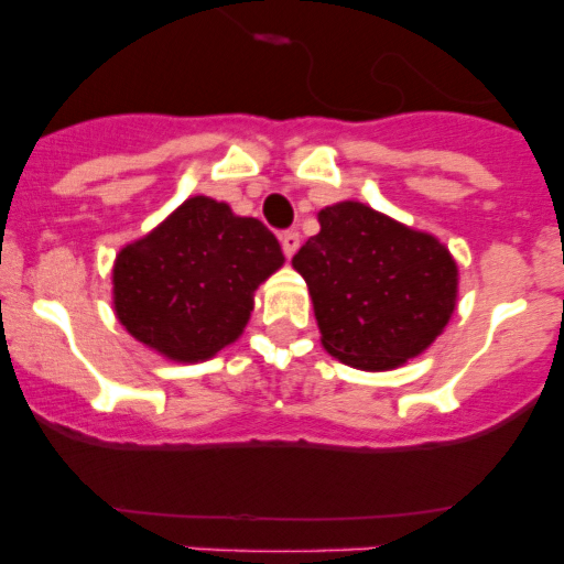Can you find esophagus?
Masks as SVG:
<instances>
[{
  "label": "esophagus",
  "mask_w": 564,
  "mask_h": 564,
  "mask_svg": "<svg viewBox=\"0 0 564 564\" xmlns=\"http://www.w3.org/2000/svg\"><path fill=\"white\" fill-rule=\"evenodd\" d=\"M279 242H282V251H285V257L291 259L293 253L299 251V242H302V237H299V231H282L279 234Z\"/></svg>",
  "instance_id": "34e87169"
}]
</instances>
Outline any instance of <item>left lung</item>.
I'll list each match as a JSON object with an SVG mask.
<instances>
[{
    "label": "left lung",
    "instance_id": "left-lung-1",
    "mask_svg": "<svg viewBox=\"0 0 564 564\" xmlns=\"http://www.w3.org/2000/svg\"><path fill=\"white\" fill-rule=\"evenodd\" d=\"M318 226L293 268L311 291L322 347L367 372L430 350L457 307L449 248L358 200L322 208Z\"/></svg>",
    "mask_w": 564,
    "mask_h": 564
}]
</instances>
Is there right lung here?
Returning a JSON list of instances; mask_svg holds the SVG:
<instances>
[{"label": "right lung", "instance_id": "right-lung-1", "mask_svg": "<svg viewBox=\"0 0 564 564\" xmlns=\"http://www.w3.org/2000/svg\"><path fill=\"white\" fill-rule=\"evenodd\" d=\"M282 265L279 239L257 217L194 194L118 251L115 316L166 361H208L242 336L253 293Z\"/></svg>", "mask_w": 564, "mask_h": 564}]
</instances>
